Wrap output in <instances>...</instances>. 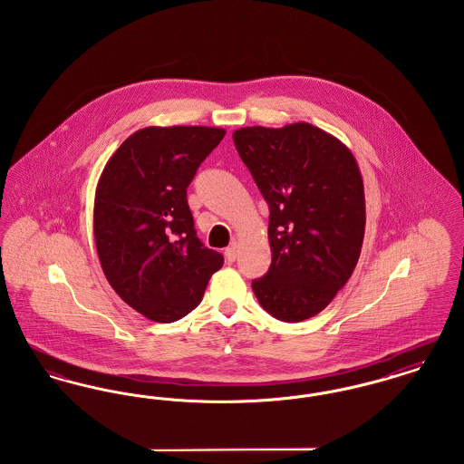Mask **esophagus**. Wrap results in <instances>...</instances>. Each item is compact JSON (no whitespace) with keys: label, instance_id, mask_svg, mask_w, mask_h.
Returning a JSON list of instances; mask_svg holds the SVG:
<instances>
[{"label":"esophagus","instance_id":"1","mask_svg":"<svg viewBox=\"0 0 464 464\" xmlns=\"http://www.w3.org/2000/svg\"><path fill=\"white\" fill-rule=\"evenodd\" d=\"M224 256H226V261H227L229 265L235 263V259H237V256H238V246H237V245L227 246V248L224 250Z\"/></svg>","mask_w":464,"mask_h":464}]
</instances>
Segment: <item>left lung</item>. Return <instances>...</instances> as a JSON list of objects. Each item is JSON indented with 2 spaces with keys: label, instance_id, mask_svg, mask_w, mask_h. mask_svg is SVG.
Masks as SVG:
<instances>
[{
  "label": "left lung",
  "instance_id": "1",
  "mask_svg": "<svg viewBox=\"0 0 464 464\" xmlns=\"http://www.w3.org/2000/svg\"><path fill=\"white\" fill-rule=\"evenodd\" d=\"M243 163L269 205L271 266L252 288L275 318L318 314L344 287L365 233L363 180L353 153L306 121L233 132Z\"/></svg>",
  "mask_w": 464,
  "mask_h": 464
}]
</instances>
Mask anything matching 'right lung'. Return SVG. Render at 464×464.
Listing matches in <instances>:
<instances>
[{"mask_svg":"<svg viewBox=\"0 0 464 464\" xmlns=\"http://www.w3.org/2000/svg\"><path fill=\"white\" fill-rule=\"evenodd\" d=\"M218 127H146L112 153L93 199V237L114 292L146 318L170 324L197 308L224 257L203 246L186 198Z\"/></svg>","mask_w":464,"mask_h":464,"instance_id":"right-lung-1","label":"right lung"}]
</instances>
